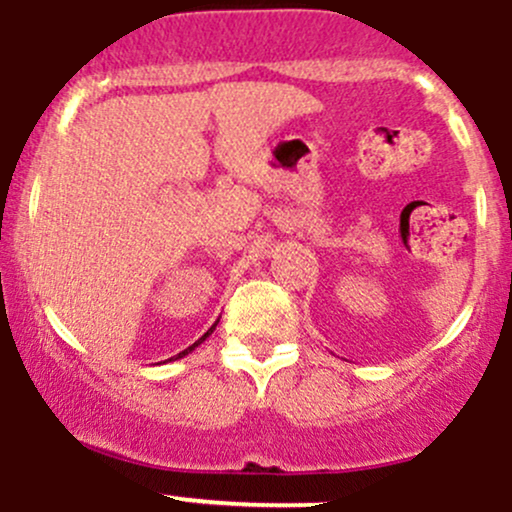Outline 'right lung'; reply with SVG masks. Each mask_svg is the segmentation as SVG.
Returning a JSON list of instances; mask_svg holds the SVG:
<instances>
[{
    "instance_id": "obj_1",
    "label": "right lung",
    "mask_w": 512,
    "mask_h": 512,
    "mask_svg": "<svg viewBox=\"0 0 512 512\" xmlns=\"http://www.w3.org/2000/svg\"><path fill=\"white\" fill-rule=\"evenodd\" d=\"M216 325H219V320H216V322H214V325H211V327H209V330H207V332H204V334H202V337H199L195 344H192V346H187V349H185V351H180V354H178V356H175V358H182V356H187V354H190V351H195V349H197V346H199V344H202V342H204V339H207V337H209V334L216 330ZM168 361H173V358H168Z\"/></svg>"
}]
</instances>
